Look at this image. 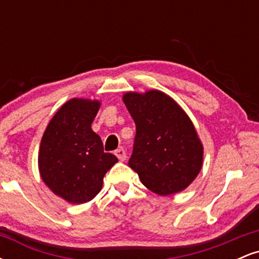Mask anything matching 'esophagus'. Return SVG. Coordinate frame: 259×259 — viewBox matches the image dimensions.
<instances>
[{"mask_svg": "<svg viewBox=\"0 0 259 259\" xmlns=\"http://www.w3.org/2000/svg\"><path fill=\"white\" fill-rule=\"evenodd\" d=\"M115 156L118 157V159L119 160H125L126 159V152H125V150H124L123 147H120V148H118L117 151H115Z\"/></svg>", "mask_w": 259, "mask_h": 259, "instance_id": "esophagus-1", "label": "esophagus"}]
</instances>
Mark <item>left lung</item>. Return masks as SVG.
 <instances>
[{"label": "left lung", "mask_w": 259, "mask_h": 259, "mask_svg": "<svg viewBox=\"0 0 259 259\" xmlns=\"http://www.w3.org/2000/svg\"><path fill=\"white\" fill-rule=\"evenodd\" d=\"M136 125L129 167L154 194L183 191L200 173L203 147L191 120L163 92H127L123 97Z\"/></svg>", "instance_id": "left-lung-1"}]
</instances>
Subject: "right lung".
I'll return each instance as SVG.
<instances>
[{
  "label": "right lung",
  "mask_w": 259,
  "mask_h": 259,
  "mask_svg": "<svg viewBox=\"0 0 259 259\" xmlns=\"http://www.w3.org/2000/svg\"><path fill=\"white\" fill-rule=\"evenodd\" d=\"M99 108L97 101H68L41 139V178L56 195L70 203L92 200L102 187L105 174L118 162L114 154L103 151L102 140L91 129Z\"/></svg>",
  "instance_id": "add662e5"
}]
</instances>
